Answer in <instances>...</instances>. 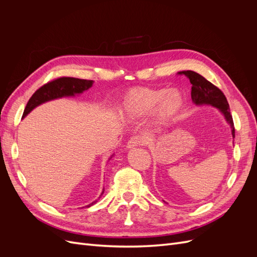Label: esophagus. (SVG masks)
<instances>
[{
	"label": "esophagus",
	"instance_id": "esophagus-1",
	"mask_svg": "<svg viewBox=\"0 0 257 257\" xmlns=\"http://www.w3.org/2000/svg\"><path fill=\"white\" fill-rule=\"evenodd\" d=\"M146 144V138L141 135H134L132 136L127 142V149H133L135 147H141Z\"/></svg>",
	"mask_w": 257,
	"mask_h": 257
}]
</instances>
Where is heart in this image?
<instances>
[{"instance_id":"obj_1","label":"heart","mask_w":257,"mask_h":257,"mask_svg":"<svg viewBox=\"0 0 257 257\" xmlns=\"http://www.w3.org/2000/svg\"><path fill=\"white\" fill-rule=\"evenodd\" d=\"M183 105V96L176 89L164 90L139 87L132 89L124 97L123 110L132 118H141L155 111L159 124L172 122Z\"/></svg>"}]
</instances>
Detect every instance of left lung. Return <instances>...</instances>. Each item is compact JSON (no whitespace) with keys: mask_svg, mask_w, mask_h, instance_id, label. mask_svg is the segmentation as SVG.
I'll return each instance as SVG.
<instances>
[{"mask_svg":"<svg viewBox=\"0 0 257 257\" xmlns=\"http://www.w3.org/2000/svg\"><path fill=\"white\" fill-rule=\"evenodd\" d=\"M179 75H185L190 79L192 83L191 96L192 100L195 104H210L219 109L224 113L225 119L230 124L231 134L235 138V127L232 116L230 114L229 105L227 99L225 97L224 93L217 88L213 83L208 81L203 76L193 72V71H183L179 72Z\"/></svg>","mask_w":257,"mask_h":257,"instance_id":"left-lung-1","label":"left lung"}]
</instances>
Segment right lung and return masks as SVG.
<instances>
[{"mask_svg":"<svg viewBox=\"0 0 257 257\" xmlns=\"http://www.w3.org/2000/svg\"><path fill=\"white\" fill-rule=\"evenodd\" d=\"M93 80L73 78V77H59L57 79H53L45 83L40 89L35 91L34 94L29 99L22 116H26L31 110L34 109L36 106L41 105L42 103L58 97L69 96L76 94V93H81L84 90L91 88ZM93 204L94 203H92L88 207L92 206Z\"/></svg>","mask_w":257,"mask_h":257,"instance_id":"right-lung-1","label":"right lung"}]
</instances>
